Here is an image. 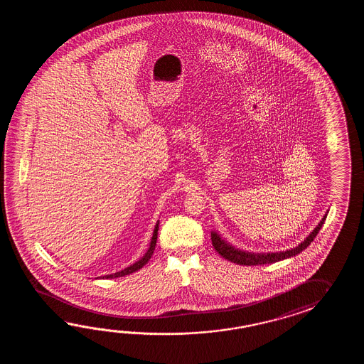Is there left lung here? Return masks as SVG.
<instances>
[{
	"instance_id": "1",
	"label": "left lung",
	"mask_w": 364,
	"mask_h": 364,
	"mask_svg": "<svg viewBox=\"0 0 364 364\" xmlns=\"http://www.w3.org/2000/svg\"><path fill=\"white\" fill-rule=\"evenodd\" d=\"M329 210H326L321 221L318 223L316 228L309 232V237H306V240L301 242L296 247L290 248L287 251H279V252H248L243 251L240 248L234 247L228 240H225L217 232H210V240L212 245L220 255L225 257L226 260L232 262V263L240 264V265H263V264L277 263L281 260H285L289 257L301 254L304 248L309 246V243L316 238L317 232L321 229V226L324 225L325 218Z\"/></svg>"
}]
</instances>
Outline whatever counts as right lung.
Instances as JSON below:
<instances>
[{"instance_id":"add662e5","label":"right lung","mask_w":364,"mask_h":364,"mask_svg":"<svg viewBox=\"0 0 364 364\" xmlns=\"http://www.w3.org/2000/svg\"><path fill=\"white\" fill-rule=\"evenodd\" d=\"M159 224H160V221H157L155 225V229H154V234H152V238H151V242H149V247H148L147 252L144 254V255L140 257L138 262H135V263L132 264V265H129L127 268H124L122 271L116 272V273H112V274H107V276H101V277H97V279H117V277H124V276H127V274H130V273H134V272L139 271L140 268H143L146 264L148 263V260L151 259V256L154 254V251H155L156 247V240H157V232H159Z\"/></svg>"}]
</instances>
